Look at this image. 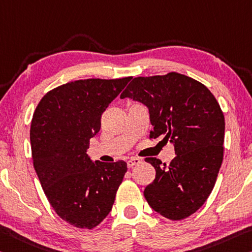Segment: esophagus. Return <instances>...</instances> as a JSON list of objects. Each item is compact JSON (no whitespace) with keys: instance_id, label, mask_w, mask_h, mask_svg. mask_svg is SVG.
I'll return each instance as SVG.
<instances>
[{"instance_id":"obj_1","label":"esophagus","mask_w":252,"mask_h":252,"mask_svg":"<svg viewBox=\"0 0 252 252\" xmlns=\"http://www.w3.org/2000/svg\"><path fill=\"white\" fill-rule=\"evenodd\" d=\"M140 162H141V160L139 158H131V159H129V160L126 161L127 167H129V168H132L133 166L139 165V163H140Z\"/></svg>"}]
</instances>
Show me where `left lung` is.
I'll use <instances>...</instances> for the list:
<instances>
[{
	"mask_svg": "<svg viewBox=\"0 0 252 252\" xmlns=\"http://www.w3.org/2000/svg\"><path fill=\"white\" fill-rule=\"evenodd\" d=\"M145 104L154 130L150 139L174 145L168 166L146 158L156 178L143 191L151 209L169 220H183L204 204L217 182L223 160L224 115L205 85L189 76L135 77L121 94Z\"/></svg>",
	"mask_w": 252,
	"mask_h": 252,
	"instance_id": "obj_1",
	"label": "left lung"
}]
</instances>
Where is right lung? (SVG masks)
Listing matches in <instances>:
<instances>
[{
	"mask_svg": "<svg viewBox=\"0 0 252 252\" xmlns=\"http://www.w3.org/2000/svg\"><path fill=\"white\" fill-rule=\"evenodd\" d=\"M131 77L81 79L51 90L31 121L30 141L35 173L55 212L81 229H93L112 210L126 173V162L92 161L91 138L101 118Z\"/></svg>",
	"mask_w": 252,
	"mask_h": 252,
	"instance_id": "right-lung-1",
	"label": "right lung"
}]
</instances>
